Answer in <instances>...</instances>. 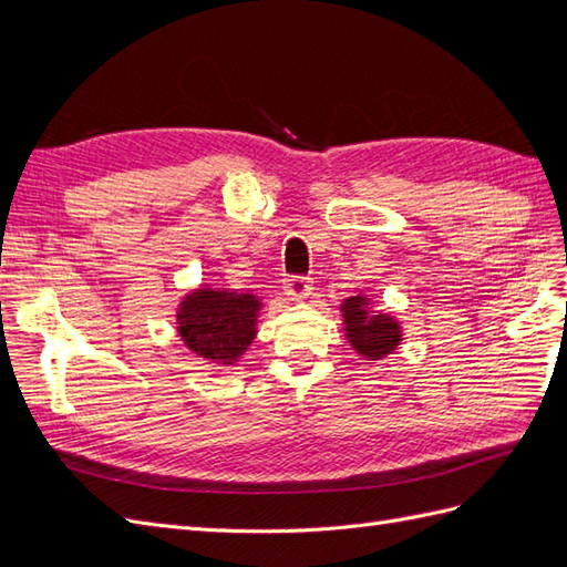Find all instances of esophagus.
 <instances>
[{"label":"esophagus","mask_w":567,"mask_h":567,"mask_svg":"<svg viewBox=\"0 0 567 567\" xmlns=\"http://www.w3.org/2000/svg\"><path fill=\"white\" fill-rule=\"evenodd\" d=\"M284 288H286V296H290V298H296V300H298V298L310 296L312 281L307 279V277H300V274H296V277H288V279H286Z\"/></svg>","instance_id":"esophagus-1"}]
</instances>
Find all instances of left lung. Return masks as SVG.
Masks as SVG:
<instances>
[{
  "label": "left lung",
  "instance_id": "left-lung-1",
  "mask_svg": "<svg viewBox=\"0 0 567 567\" xmlns=\"http://www.w3.org/2000/svg\"><path fill=\"white\" fill-rule=\"evenodd\" d=\"M342 317L348 323V338L352 348L367 357L379 359L392 352L400 346V326L394 319L385 315H367V300L364 298H350L342 305Z\"/></svg>",
  "mask_w": 567,
  "mask_h": 567
}]
</instances>
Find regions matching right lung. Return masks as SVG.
<instances>
[{
	"mask_svg": "<svg viewBox=\"0 0 567 567\" xmlns=\"http://www.w3.org/2000/svg\"><path fill=\"white\" fill-rule=\"evenodd\" d=\"M257 310L260 302L248 293L196 290L182 302L179 333L200 357L231 364L255 338Z\"/></svg>",
	"mask_w": 567,
	"mask_h": 567,
	"instance_id": "right-lung-1",
	"label": "right lung"
}]
</instances>
